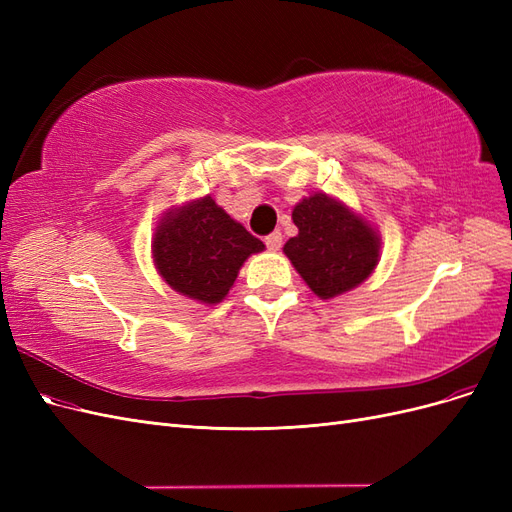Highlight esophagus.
<instances>
[{
  "label": "esophagus",
  "instance_id": "esophagus-1",
  "mask_svg": "<svg viewBox=\"0 0 512 512\" xmlns=\"http://www.w3.org/2000/svg\"><path fill=\"white\" fill-rule=\"evenodd\" d=\"M265 243L271 252H277L282 247V232H277V230L271 232L269 237H265Z\"/></svg>",
  "mask_w": 512,
  "mask_h": 512
}]
</instances>
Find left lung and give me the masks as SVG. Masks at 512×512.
Segmentation results:
<instances>
[{
  "mask_svg": "<svg viewBox=\"0 0 512 512\" xmlns=\"http://www.w3.org/2000/svg\"><path fill=\"white\" fill-rule=\"evenodd\" d=\"M299 235L284 254L318 299H335L361 286L380 260V232L361 213L327 194L305 196L292 209Z\"/></svg>",
  "mask_w": 512,
  "mask_h": 512,
  "instance_id": "obj_1",
  "label": "left lung"
}]
</instances>
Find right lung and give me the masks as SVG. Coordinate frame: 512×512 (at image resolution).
<instances>
[{"instance_id": "add662e5", "label": "right lung", "mask_w": 512, "mask_h": 512, "mask_svg": "<svg viewBox=\"0 0 512 512\" xmlns=\"http://www.w3.org/2000/svg\"><path fill=\"white\" fill-rule=\"evenodd\" d=\"M262 250L265 243L232 220L211 194L166 209L151 239L162 280L205 305L224 301L243 262Z\"/></svg>"}]
</instances>
